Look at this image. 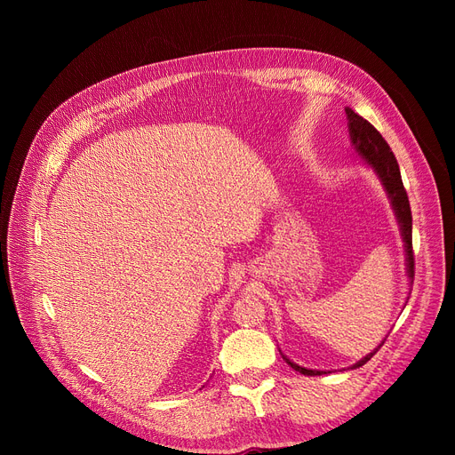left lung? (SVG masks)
Segmentation results:
<instances>
[{"mask_svg": "<svg viewBox=\"0 0 455 455\" xmlns=\"http://www.w3.org/2000/svg\"><path fill=\"white\" fill-rule=\"evenodd\" d=\"M347 112V119H348V134H350V141L352 146L369 167H372L374 173L378 175V179L384 184L386 191H387V197L391 199V206L395 210L396 215V221L400 225V234H402V240H403V247H405V261H408V276L413 283V276H415V258H413V243H411V208H410V199L408 194H405L403 184H402V177H400V167L398 162L391 151V148L387 146V141L381 138V134L363 119L360 114H355L352 108H345ZM386 341V339H384ZM381 341L378 345V348L384 345ZM378 348H374L371 354H367L365 357H362L360 362L354 363L350 369H357L365 365L371 357L378 352ZM282 357L285 360L290 367H293L295 371L306 374V376H321L326 374L324 371H314V369H306L300 367L297 363H293L291 360H288L282 354Z\"/></svg>", "mask_w": 455, "mask_h": 455, "instance_id": "8db88e82", "label": "left lung"}]
</instances>
